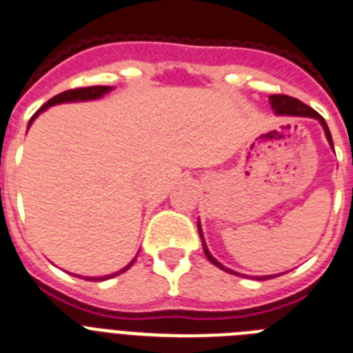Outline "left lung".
Listing matches in <instances>:
<instances>
[{"label": "left lung", "instance_id": "obj_1", "mask_svg": "<svg viewBox=\"0 0 353 353\" xmlns=\"http://www.w3.org/2000/svg\"><path fill=\"white\" fill-rule=\"evenodd\" d=\"M269 103H271L272 111L276 112V114H285V117H309V118H316V120L319 121L323 125V131H325V136H327L328 143L332 145L334 149V143H332V136H330V131H328L327 127V121H325V118L319 114V112L314 111L312 108H309V105H305L303 102H300L298 99H292V97H287V94H271L269 97ZM197 230H199V236L201 241H203V250H204V254H206V259L210 260V262L213 263V265H217L219 269H222V271L226 272H232V274H236L239 276V272L232 271V269L224 268L221 262H217V260L213 259L212 253L208 251V248H206V242H204V236H203V230H201V224L197 222ZM278 276V274H276ZM268 278H274V276H262L259 278V280H268Z\"/></svg>", "mask_w": 353, "mask_h": 353}]
</instances>
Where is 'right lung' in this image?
<instances>
[{"instance_id": "right-lung-1", "label": "right lung", "mask_w": 353, "mask_h": 353, "mask_svg": "<svg viewBox=\"0 0 353 353\" xmlns=\"http://www.w3.org/2000/svg\"><path fill=\"white\" fill-rule=\"evenodd\" d=\"M111 90H112L111 85H91V88H77V90H68V91H64V93H59L57 97L50 99L48 102L44 103L43 108L39 109V111L35 112L34 117L30 118V121H28V127L32 125V121L35 120V117H37L39 112H43L44 109L52 108V105H57V103H64V102H85V100H97V99H100V97H103L105 93H109ZM132 263H134V260H132L129 265H125L123 269H120V271H117V272H112V274H108V276H100V278L88 276L85 280L102 282V280H108V278H114V276H118V274H121L123 271H127V269L131 268Z\"/></svg>"}]
</instances>
